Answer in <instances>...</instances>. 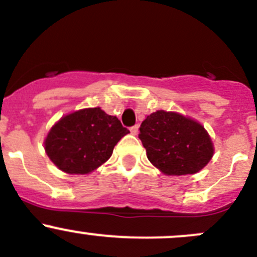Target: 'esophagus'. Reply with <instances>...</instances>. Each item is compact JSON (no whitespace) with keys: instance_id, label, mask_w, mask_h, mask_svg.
I'll use <instances>...</instances> for the list:
<instances>
[{"instance_id":"esophagus-1","label":"esophagus","mask_w":257,"mask_h":257,"mask_svg":"<svg viewBox=\"0 0 257 257\" xmlns=\"http://www.w3.org/2000/svg\"><path fill=\"white\" fill-rule=\"evenodd\" d=\"M130 131H131V134H132V135H135V136H136V135L139 134V125L132 126V127L130 128Z\"/></svg>"}]
</instances>
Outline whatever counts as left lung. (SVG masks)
Listing matches in <instances>:
<instances>
[{
	"instance_id": "1",
	"label": "left lung",
	"mask_w": 257,
	"mask_h": 257,
	"mask_svg": "<svg viewBox=\"0 0 257 257\" xmlns=\"http://www.w3.org/2000/svg\"><path fill=\"white\" fill-rule=\"evenodd\" d=\"M139 139L152 165L168 176L197 173L213 157L204 127L177 112L156 111L141 123Z\"/></svg>"
}]
</instances>
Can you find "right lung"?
Instances as JSON below:
<instances>
[{"mask_svg": "<svg viewBox=\"0 0 257 257\" xmlns=\"http://www.w3.org/2000/svg\"><path fill=\"white\" fill-rule=\"evenodd\" d=\"M128 130L100 107L75 111L60 118L47 136L52 162L70 174H86L106 162Z\"/></svg>", "mask_w": 257, "mask_h": 257, "instance_id": "1", "label": "right lung"}]
</instances>
